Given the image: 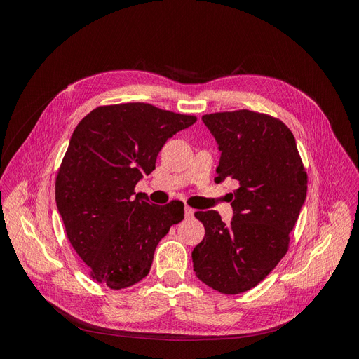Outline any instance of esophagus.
Returning <instances> with one entry per match:
<instances>
[{"mask_svg": "<svg viewBox=\"0 0 359 359\" xmlns=\"http://www.w3.org/2000/svg\"><path fill=\"white\" fill-rule=\"evenodd\" d=\"M184 212H186V217H187V219H191V217L194 215V210H193V208H190V206H187V205H186V208H184Z\"/></svg>", "mask_w": 359, "mask_h": 359, "instance_id": "34e87169", "label": "esophagus"}]
</instances>
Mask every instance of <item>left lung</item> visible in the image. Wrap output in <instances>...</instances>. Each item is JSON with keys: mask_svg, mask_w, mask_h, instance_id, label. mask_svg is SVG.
<instances>
[{"mask_svg": "<svg viewBox=\"0 0 359 359\" xmlns=\"http://www.w3.org/2000/svg\"><path fill=\"white\" fill-rule=\"evenodd\" d=\"M202 121L222 151L215 182L231 180L233 217L198 211L205 236L193 248L196 277L236 295L257 286L287 252L307 196V173L295 137L280 119L253 111L217 112Z\"/></svg>", "mask_w": 359, "mask_h": 359, "instance_id": "8db88e82", "label": "left lung"}]
</instances>
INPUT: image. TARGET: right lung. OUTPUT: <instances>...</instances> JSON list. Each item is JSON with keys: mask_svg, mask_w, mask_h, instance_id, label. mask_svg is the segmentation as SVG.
<instances>
[{"mask_svg": "<svg viewBox=\"0 0 359 359\" xmlns=\"http://www.w3.org/2000/svg\"><path fill=\"white\" fill-rule=\"evenodd\" d=\"M196 116L148 103L99 106L76 126L55 181L70 244L93 280L114 290L148 276L156 247L184 219V203H149L135 193L166 140Z\"/></svg>", "mask_w": 359, "mask_h": 359, "instance_id": "add662e5", "label": "right lung"}]
</instances>
